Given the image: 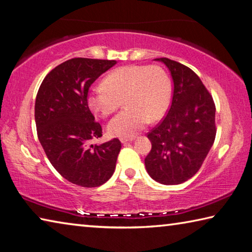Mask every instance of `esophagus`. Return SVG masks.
I'll return each instance as SVG.
<instances>
[{
    "label": "esophagus",
    "mask_w": 252,
    "mask_h": 252,
    "mask_svg": "<svg viewBox=\"0 0 252 252\" xmlns=\"http://www.w3.org/2000/svg\"><path fill=\"white\" fill-rule=\"evenodd\" d=\"M133 140H134V138H122L121 142H122V144H127V143L133 142Z\"/></svg>",
    "instance_id": "obj_1"
}]
</instances>
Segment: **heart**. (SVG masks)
<instances>
[{"label":"heart","mask_w":252,"mask_h":252,"mask_svg":"<svg viewBox=\"0 0 252 252\" xmlns=\"http://www.w3.org/2000/svg\"><path fill=\"white\" fill-rule=\"evenodd\" d=\"M126 109L108 123L114 137H133L149 122L160 118L169 107L171 84L168 75L158 65L124 66L109 73L105 84H95L87 96V104L95 114L107 117L121 107Z\"/></svg>","instance_id":"obj_1"}]
</instances>
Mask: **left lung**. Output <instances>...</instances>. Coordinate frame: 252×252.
<instances>
[{
	"label": "left lung",
	"mask_w": 252,
	"mask_h": 252,
	"mask_svg": "<svg viewBox=\"0 0 252 252\" xmlns=\"http://www.w3.org/2000/svg\"><path fill=\"white\" fill-rule=\"evenodd\" d=\"M174 82L173 100L165 118L149 131L152 151L145 158L151 177L162 185H178L195 175L216 137V107L198 75L166 57Z\"/></svg>",
	"instance_id": "left-lung-1"
}]
</instances>
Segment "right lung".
Returning <instances> with one entry per match:
<instances>
[{"instance_id":"right-lung-1","label":"right lung","mask_w":252,"mask_h":252,"mask_svg":"<svg viewBox=\"0 0 252 252\" xmlns=\"http://www.w3.org/2000/svg\"><path fill=\"white\" fill-rule=\"evenodd\" d=\"M116 61L76 57L56 66L43 79L35 100L37 137L53 167L69 183L98 187L112 177L122 144L101 137L87 104L88 90Z\"/></svg>"}]
</instances>
